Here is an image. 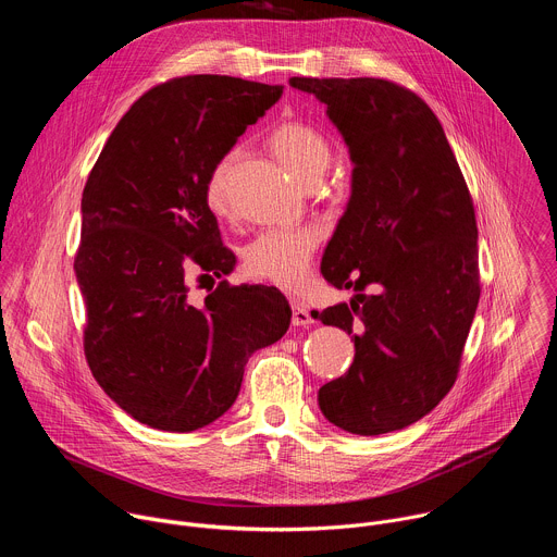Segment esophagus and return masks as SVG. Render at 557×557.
<instances>
[{
	"instance_id": "obj_1",
	"label": "esophagus",
	"mask_w": 557,
	"mask_h": 557,
	"mask_svg": "<svg viewBox=\"0 0 557 557\" xmlns=\"http://www.w3.org/2000/svg\"><path fill=\"white\" fill-rule=\"evenodd\" d=\"M290 322H293V326H310L312 322H314V317L310 314V310L306 308V306H301V304H293V317H290Z\"/></svg>"
}]
</instances>
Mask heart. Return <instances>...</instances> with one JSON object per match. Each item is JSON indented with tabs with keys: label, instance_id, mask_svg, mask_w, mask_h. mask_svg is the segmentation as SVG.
I'll return each mask as SVG.
<instances>
[{
	"label": "heart",
	"instance_id": "b5f03b06",
	"mask_svg": "<svg viewBox=\"0 0 557 557\" xmlns=\"http://www.w3.org/2000/svg\"><path fill=\"white\" fill-rule=\"evenodd\" d=\"M269 145L280 161L306 185L320 181L333 161L331 140L320 129L301 121H280L269 134ZM235 161L237 149H231L218 158L207 174L205 200L213 213L228 209V181ZM320 243L322 231L312 224L262 231L243 251L245 271L273 286L297 290L310 273L312 256Z\"/></svg>",
	"mask_w": 557,
	"mask_h": 557
}]
</instances>
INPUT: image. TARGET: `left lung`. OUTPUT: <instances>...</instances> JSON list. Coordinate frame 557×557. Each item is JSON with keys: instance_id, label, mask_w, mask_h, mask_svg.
<instances>
[{"instance_id": "1", "label": "left lung", "mask_w": 557, "mask_h": 557, "mask_svg": "<svg viewBox=\"0 0 557 557\" xmlns=\"http://www.w3.org/2000/svg\"><path fill=\"white\" fill-rule=\"evenodd\" d=\"M290 86L329 106L355 163L322 275L357 295L317 317L352 335L357 352L317 399L350 434L401 430L441 404L460 370L481 299L473 200L417 92L372 76H293Z\"/></svg>"}]
</instances>
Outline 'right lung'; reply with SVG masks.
Returning a JSON list of instances; mask_svg holds the SVG:
<instances>
[{"label": "right lung", "instance_id": "1", "mask_svg": "<svg viewBox=\"0 0 557 557\" xmlns=\"http://www.w3.org/2000/svg\"><path fill=\"white\" fill-rule=\"evenodd\" d=\"M284 92L224 74L176 76L119 121L88 176L74 256L86 299L84 352L112 401L138 423L191 432L235 401L249 357L275 344L290 306L273 286L226 280L205 299L187 273H231L205 181Z\"/></svg>", "mask_w": 557, "mask_h": 557}]
</instances>
